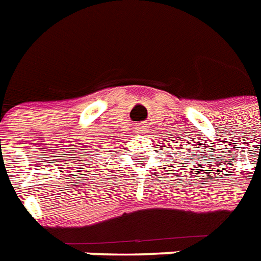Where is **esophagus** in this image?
I'll return each mask as SVG.
<instances>
[{"mask_svg":"<svg viewBox=\"0 0 261 261\" xmlns=\"http://www.w3.org/2000/svg\"><path fill=\"white\" fill-rule=\"evenodd\" d=\"M140 130H143V128H141V126H139V128H137V132H140Z\"/></svg>","mask_w":261,"mask_h":261,"instance_id":"obj_1","label":"esophagus"}]
</instances>
